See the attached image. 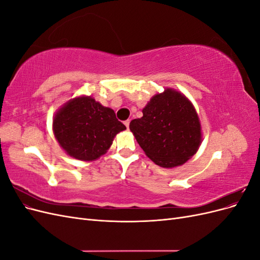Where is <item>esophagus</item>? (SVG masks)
<instances>
[{
	"label": "esophagus",
	"instance_id": "obj_1",
	"mask_svg": "<svg viewBox=\"0 0 260 260\" xmlns=\"http://www.w3.org/2000/svg\"><path fill=\"white\" fill-rule=\"evenodd\" d=\"M124 125H125V127H127V129H129V124H130V120H125L124 122Z\"/></svg>",
	"mask_w": 260,
	"mask_h": 260
}]
</instances>
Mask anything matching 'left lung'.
<instances>
[{
    "label": "left lung",
    "mask_w": 260,
    "mask_h": 260,
    "mask_svg": "<svg viewBox=\"0 0 260 260\" xmlns=\"http://www.w3.org/2000/svg\"><path fill=\"white\" fill-rule=\"evenodd\" d=\"M130 130L146 156L162 168L186 162L202 143L200 118L185 95L174 89L155 94Z\"/></svg>",
    "instance_id": "obj_1"
}]
</instances>
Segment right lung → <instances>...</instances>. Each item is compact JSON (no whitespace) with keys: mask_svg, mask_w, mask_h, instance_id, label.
Masks as SVG:
<instances>
[{"mask_svg":"<svg viewBox=\"0 0 260 260\" xmlns=\"http://www.w3.org/2000/svg\"><path fill=\"white\" fill-rule=\"evenodd\" d=\"M125 125L112 108L104 107L91 96L68 101L53 118V132L60 147L76 159L95 160L113 144Z\"/></svg>","mask_w":260,"mask_h":260,"instance_id":"add662e5","label":"right lung"}]
</instances>
